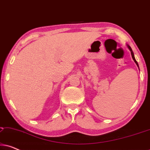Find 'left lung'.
<instances>
[{
	"label": "left lung",
	"instance_id": "left-lung-1",
	"mask_svg": "<svg viewBox=\"0 0 150 150\" xmlns=\"http://www.w3.org/2000/svg\"><path fill=\"white\" fill-rule=\"evenodd\" d=\"M128 48H129V50H130V52H131V54H132V59H133V60H134V61L135 63H136V64L137 65V66L139 67V65H138V63H137V61H136V59H135V58H134V53H133V52H132V48H131V47L130 46H128Z\"/></svg>",
	"mask_w": 150,
	"mask_h": 150
}]
</instances>
